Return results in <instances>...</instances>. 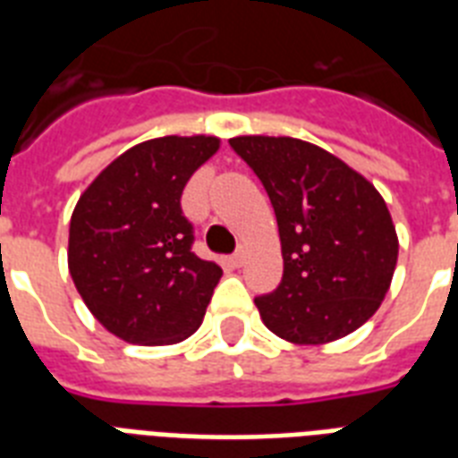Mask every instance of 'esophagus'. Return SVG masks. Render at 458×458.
<instances>
[{"mask_svg": "<svg viewBox=\"0 0 458 458\" xmlns=\"http://www.w3.org/2000/svg\"><path fill=\"white\" fill-rule=\"evenodd\" d=\"M230 264L235 266V268H240V266L244 264V251H235V254L230 257Z\"/></svg>", "mask_w": 458, "mask_h": 458, "instance_id": "1", "label": "esophagus"}]
</instances>
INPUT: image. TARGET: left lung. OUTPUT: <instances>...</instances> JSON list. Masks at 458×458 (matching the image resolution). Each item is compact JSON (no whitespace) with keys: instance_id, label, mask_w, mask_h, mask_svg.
<instances>
[{"instance_id":"left-lung-1","label":"left lung","mask_w":458,"mask_h":458,"mask_svg":"<svg viewBox=\"0 0 458 458\" xmlns=\"http://www.w3.org/2000/svg\"><path fill=\"white\" fill-rule=\"evenodd\" d=\"M230 147L264 182L278 218L283 280L257 297L264 326L293 344L354 333L390 290L399 240L373 182L297 138L240 135Z\"/></svg>"}]
</instances>
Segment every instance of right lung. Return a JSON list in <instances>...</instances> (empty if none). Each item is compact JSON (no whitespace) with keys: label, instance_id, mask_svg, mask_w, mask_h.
I'll return each mask as SVG.
<instances>
[{"label":"right lung","instance_id":"1","mask_svg":"<svg viewBox=\"0 0 458 458\" xmlns=\"http://www.w3.org/2000/svg\"><path fill=\"white\" fill-rule=\"evenodd\" d=\"M221 147L214 135L147 140L114 158L81 194L68 271L89 313L131 344H175L201 326L223 271L192 251L180 197Z\"/></svg>","mask_w":458,"mask_h":458}]
</instances>
